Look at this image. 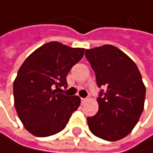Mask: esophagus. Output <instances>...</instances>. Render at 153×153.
I'll return each instance as SVG.
<instances>
[{"label": "esophagus", "instance_id": "esophagus-1", "mask_svg": "<svg viewBox=\"0 0 153 153\" xmlns=\"http://www.w3.org/2000/svg\"><path fill=\"white\" fill-rule=\"evenodd\" d=\"M87 100H88L87 99H81V104H82V105H83V104H85V102H87Z\"/></svg>", "mask_w": 153, "mask_h": 153}]
</instances>
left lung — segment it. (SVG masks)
<instances>
[{
    "label": "left lung",
    "instance_id": "obj_1",
    "mask_svg": "<svg viewBox=\"0 0 153 153\" xmlns=\"http://www.w3.org/2000/svg\"><path fill=\"white\" fill-rule=\"evenodd\" d=\"M85 56L96 74L100 93L99 111L87 118L91 132L106 141L128 135L144 110L146 86L135 62L112 45L86 50Z\"/></svg>",
    "mask_w": 153,
    "mask_h": 153
}]
</instances>
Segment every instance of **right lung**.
<instances>
[{"instance_id": "right-lung-1", "label": "right lung", "mask_w": 153, "mask_h": 153, "mask_svg": "<svg viewBox=\"0 0 153 153\" xmlns=\"http://www.w3.org/2000/svg\"><path fill=\"white\" fill-rule=\"evenodd\" d=\"M83 54L82 48L49 42L28 55L20 67L13 82L14 105L25 128L32 135L58 133L80 105L79 97H68L56 90L67 87L68 73Z\"/></svg>"}]
</instances>
